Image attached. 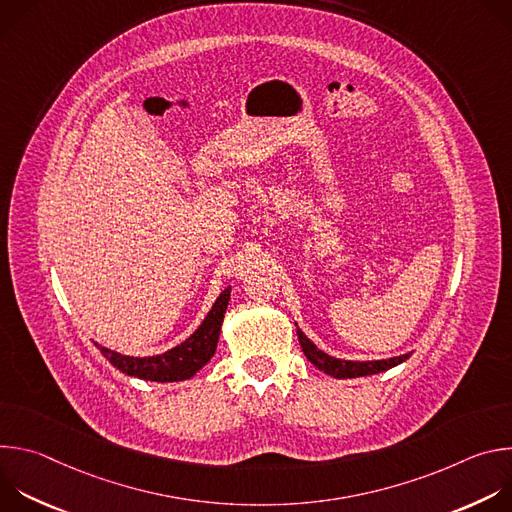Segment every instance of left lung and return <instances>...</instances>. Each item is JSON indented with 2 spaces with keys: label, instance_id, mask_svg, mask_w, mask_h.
<instances>
[{
  "label": "left lung",
  "instance_id": "1",
  "mask_svg": "<svg viewBox=\"0 0 512 512\" xmlns=\"http://www.w3.org/2000/svg\"><path fill=\"white\" fill-rule=\"evenodd\" d=\"M298 340L302 344L304 354L308 356V360L314 364V367L334 379H356V377L377 375V373L397 367V364L405 362L411 356V354H401V356H393L387 360H364V362L362 360H342V358L322 352L300 328H298Z\"/></svg>",
  "mask_w": 512,
  "mask_h": 512
}]
</instances>
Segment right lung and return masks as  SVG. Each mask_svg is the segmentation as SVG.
<instances>
[{"label": "right lung", "mask_w": 512, "mask_h": 512, "mask_svg": "<svg viewBox=\"0 0 512 512\" xmlns=\"http://www.w3.org/2000/svg\"><path fill=\"white\" fill-rule=\"evenodd\" d=\"M231 300V287H227L216 298L212 310L206 314L198 330L186 338L182 344L170 348L164 354L156 356H127L105 346H99L103 356L113 364L115 369L129 377L156 381V383H176L194 377L204 364L214 356L218 336H221L223 318Z\"/></svg>", "instance_id": "add662e5"}]
</instances>
